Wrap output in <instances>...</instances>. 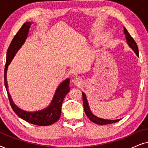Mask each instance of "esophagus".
Segmentation results:
<instances>
[{
	"label": "esophagus",
	"mask_w": 148,
	"mask_h": 148,
	"mask_svg": "<svg viewBox=\"0 0 148 148\" xmlns=\"http://www.w3.org/2000/svg\"><path fill=\"white\" fill-rule=\"evenodd\" d=\"M72 82L73 84L74 85H75V86H79L80 85H82V79H81V78L79 77H75L72 80Z\"/></svg>",
	"instance_id": "1"
}]
</instances>
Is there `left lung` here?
<instances>
[{"label":"left lung","instance_id":"1","mask_svg":"<svg viewBox=\"0 0 148 148\" xmlns=\"http://www.w3.org/2000/svg\"><path fill=\"white\" fill-rule=\"evenodd\" d=\"M124 29V34L125 35V38H126L127 43L128 44V46L130 47L131 49H132L135 54L137 56H139V50H138V47H137V45L136 42H135V40H133V38L130 36V34H129L128 31H127L126 28L125 27H123ZM82 97H83V102H84V111L86 112L87 116L88 117L90 121H92V122L98 125H108V124H111V123H116L121 120L120 119H116V120H108V119H104L99 118V117L95 116V115L92 112V111L90 110V106H89V104L88 102V100H87L86 95L84 92H82Z\"/></svg>","mask_w":148,"mask_h":148}]
</instances>
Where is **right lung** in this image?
Returning <instances> with one entry per match:
<instances>
[{
	"instance_id": "1",
	"label": "right lung",
	"mask_w": 148,
	"mask_h": 148,
	"mask_svg": "<svg viewBox=\"0 0 148 148\" xmlns=\"http://www.w3.org/2000/svg\"><path fill=\"white\" fill-rule=\"evenodd\" d=\"M32 22H25L22 25L20 29L12 40L7 52V60L5 69V86L7 90L8 97H9L10 104L14 112L23 120L32 124L39 125V126H48L53 124L59 119L61 114V107L64 97L69 92V82L70 79H66L60 83L58 88H56L54 93L53 98L48 105V107L40 110L34 111V112H27L22 110L13 102L11 95L8 90V84L7 81V73L8 66L11 63L12 60L15 57V54L22 47L27 39L29 28L31 27Z\"/></svg>"
}]
</instances>
